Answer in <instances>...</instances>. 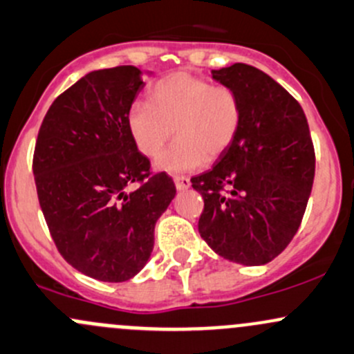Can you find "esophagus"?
<instances>
[{
	"label": "esophagus",
	"instance_id": "obj_1",
	"mask_svg": "<svg viewBox=\"0 0 354 354\" xmlns=\"http://www.w3.org/2000/svg\"><path fill=\"white\" fill-rule=\"evenodd\" d=\"M174 185H176L178 192H185V189L192 187V181L187 176H174Z\"/></svg>",
	"mask_w": 354,
	"mask_h": 354
}]
</instances>
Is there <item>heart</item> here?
<instances>
[{"mask_svg":"<svg viewBox=\"0 0 354 354\" xmlns=\"http://www.w3.org/2000/svg\"><path fill=\"white\" fill-rule=\"evenodd\" d=\"M243 106L234 89L214 86L189 73H173L151 89V102H136L127 113L133 144L156 158L174 130L176 142L156 161V169L178 174L221 158L234 144Z\"/></svg>","mask_w":354,"mask_h":354,"instance_id":"1","label":"heart"}]
</instances>
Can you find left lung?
Masks as SVG:
<instances>
[{
  "label": "left lung",
  "instance_id": "8db88e82",
  "mask_svg": "<svg viewBox=\"0 0 354 354\" xmlns=\"http://www.w3.org/2000/svg\"><path fill=\"white\" fill-rule=\"evenodd\" d=\"M212 77L237 93L243 122L215 166L192 178L205 202L198 232L224 259L261 266L302 222L315 174L310 130L299 102L263 71L236 62Z\"/></svg>",
  "mask_w": 354,
  "mask_h": 354
}]
</instances>
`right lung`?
<instances>
[{"mask_svg": "<svg viewBox=\"0 0 354 354\" xmlns=\"http://www.w3.org/2000/svg\"><path fill=\"white\" fill-rule=\"evenodd\" d=\"M136 66L91 71L54 100L33 152L37 195L62 258L100 281L136 277L151 258L154 227L176 195L149 173L127 127L144 88ZM132 183H140L130 190Z\"/></svg>", "mask_w": 354, "mask_h": 354, "instance_id": "right-lung-1", "label": "right lung"}]
</instances>
